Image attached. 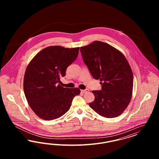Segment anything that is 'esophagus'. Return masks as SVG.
Listing matches in <instances>:
<instances>
[{"label": "esophagus", "mask_w": 159, "mask_h": 159, "mask_svg": "<svg viewBox=\"0 0 159 159\" xmlns=\"http://www.w3.org/2000/svg\"><path fill=\"white\" fill-rule=\"evenodd\" d=\"M89 92V90H88V89H84V90H81V92L84 93H87V92Z\"/></svg>", "instance_id": "34e87169"}]
</instances>
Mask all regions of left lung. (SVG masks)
I'll return each mask as SVG.
<instances>
[{"instance_id": "obj_1", "label": "left lung", "mask_w": 159, "mask_h": 159, "mask_svg": "<svg viewBox=\"0 0 159 159\" xmlns=\"http://www.w3.org/2000/svg\"><path fill=\"white\" fill-rule=\"evenodd\" d=\"M83 60L101 90L92 91L95 100L89 106L107 118L120 115L128 106L133 90V74L128 62L119 51L106 43L95 41L81 47Z\"/></svg>"}]
</instances>
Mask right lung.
Masks as SVG:
<instances>
[{"instance_id":"obj_1","label":"right lung","mask_w":159,"mask_h":159,"mask_svg":"<svg viewBox=\"0 0 159 159\" xmlns=\"http://www.w3.org/2000/svg\"><path fill=\"white\" fill-rule=\"evenodd\" d=\"M79 48L48 46L32 59L24 77L27 102L40 118L51 120L60 117L70 108L79 88H64L58 83L68 66L76 60Z\"/></svg>"}]
</instances>
